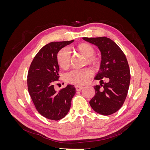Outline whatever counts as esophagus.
Listing matches in <instances>:
<instances>
[{"mask_svg":"<svg viewBox=\"0 0 150 150\" xmlns=\"http://www.w3.org/2000/svg\"><path fill=\"white\" fill-rule=\"evenodd\" d=\"M76 90H77V91H81V89H82L83 88V87H82V86H76Z\"/></svg>","mask_w":150,"mask_h":150,"instance_id":"1","label":"esophagus"}]
</instances>
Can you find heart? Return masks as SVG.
I'll list each match as a JSON object with an SVG mask.
<instances>
[{"instance_id": "heart-1", "label": "heart", "mask_w": 150, "mask_h": 150, "mask_svg": "<svg viewBox=\"0 0 150 150\" xmlns=\"http://www.w3.org/2000/svg\"><path fill=\"white\" fill-rule=\"evenodd\" d=\"M76 50L84 56L88 64H95L96 59L93 56L95 54V49L93 46L86 42L77 45ZM57 64L62 69L67 70L71 64V54L67 48H62L57 54ZM93 72L89 69H74L67 73L64 79L66 82L76 85H83L88 82Z\"/></svg>"}]
</instances>
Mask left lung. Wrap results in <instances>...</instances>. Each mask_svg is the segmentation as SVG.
I'll return each mask as SVG.
<instances>
[{
    "mask_svg": "<svg viewBox=\"0 0 150 150\" xmlns=\"http://www.w3.org/2000/svg\"><path fill=\"white\" fill-rule=\"evenodd\" d=\"M83 39L96 45L101 53L100 67L94 78L100 80V85L94 87L95 95L89 104L99 114L112 115L121 108L128 94L131 78L128 61L120 47L110 38ZM104 79L106 83H103Z\"/></svg>",
    "mask_w": 150,
    "mask_h": 150,
    "instance_id": "1",
    "label": "left lung"
}]
</instances>
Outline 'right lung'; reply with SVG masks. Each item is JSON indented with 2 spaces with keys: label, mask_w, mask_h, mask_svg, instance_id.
I'll return each mask as SVG.
<instances>
[{
  "label": "right lung",
  "mask_w": 150,
  "mask_h": 150,
  "mask_svg": "<svg viewBox=\"0 0 150 150\" xmlns=\"http://www.w3.org/2000/svg\"><path fill=\"white\" fill-rule=\"evenodd\" d=\"M73 42L72 40L46 44L36 54L29 67L27 79L29 93L36 110L49 120L57 121L66 116L76 92L71 84L59 91L54 88L59 78L57 54L62 47Z\"/></svg>",
  "instance_id": "1"
}]
</instances>
